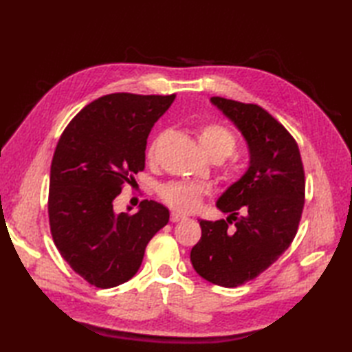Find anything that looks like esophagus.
<instances>
[{"instance_id":"obj_1","label":"esophagus","mask_w":352,"mask_h":352,"mask_svg":"<svg viewBox=\"0 0 352 352\" xmlns=\"http://www.w3.org/2000/svg\"><path fill=\"white\" fill-rule=\"evenodd\" d=\"M183 219H186L184 214L178 213V212H172L170 213V222H178V221H183Z\"/></svg>"}]
</instances>
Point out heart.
I'll return each instance as SVG.
<instances>
[{
    "instance_id": "1",
    "label": "heart",
    "mask_w": 352,
    "mask_h": 352,
    "mask_svg": "<svg viewBox=\"0 0 352 352\" xmlns=\"http://www.w3.org/2000/svg\"><path fill=\"white\" fill-rule=\"evenodd\" d=\"M198 144L206 155L219 154L226 159L236 149V138L227 126L219 124L206 125L198 133ZM154 149L151 148L149 155ZM160 197L169 207L178 212H193L201 203L203 192L195 184L169 183L160 188Z\"/></svg>"
}]
</instances>
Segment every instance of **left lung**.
I'll use <instances>...</instances> for the list:
<instances>
[{"mask_svg":"<svg viewBox=\"0 0 352 352\" xmlns=\"http://www.w3.org/2000/svg\"><path fill=\"white\" fill-rule=\"evenodd\" d=\"M210 102L241 131L250 163L216 201L227 218L198 219L201 239L190 261L204 280L237 287L278 260L294 241L304 207V169L295 139L266 110L221 96Z\"/></svg>","mask_w":352,"mask_h":352,"instance_id":"obj_1","label":"left lung"}]
</instances>
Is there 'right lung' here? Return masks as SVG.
Masks as SVG:
<instances>
[{
  "label": "right lung",
  "instance_id": "1",
  "mask_svg": "<svg viewBox=\"0 0 352 352\" xmlns=\"http://www.w3.org/2000/svg\"><path fill=\"white\" fill-rule=\"evenodd\" d=\"M175 95L110 94L89 104L58 139L50 174L48 213L57 250L80 276L100 289L139 271L151 237L169 210L144 199L118 213L115 198L145 168L146 139Z\"/></svg>",
  "mask_w": 352,
  "mask_h": 352
}]
</instances>
